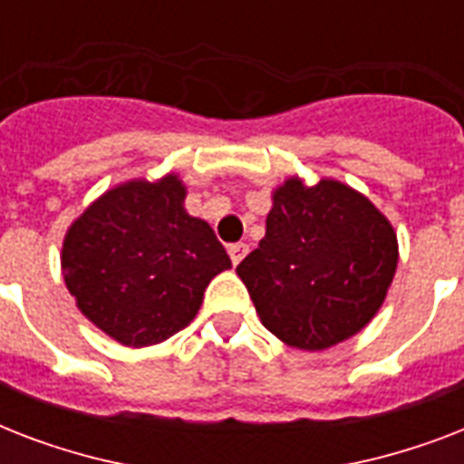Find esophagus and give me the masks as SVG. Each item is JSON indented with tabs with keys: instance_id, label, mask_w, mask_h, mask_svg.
<instances>
[{
	"instance_id": "obj_1",
	"label": "esophagus",
	"mask_w": 464,
	"mask_h": 464,
	"mask_svg": "<svg viewBox=\"0 0 464 464\" xmlns=\"http://www.w3.org/2000/svg\"><path fill=\"white\" fill-rule=\"evenodd\" d=\"M247 250H250V247H247L246 243H233V246H228V255H231L233 265H240V260L246 257Z\"/></svg>"
}]
</instances>
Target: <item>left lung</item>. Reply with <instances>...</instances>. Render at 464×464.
<instances>
[{
	"instance_id": "1",
	"label": "left lung",
	"mask_w": 464,
	"mask_h": 464,
	"mask_svg": "<svg viewBox=\"0 0 464 464\" xmlns=\"http://www.w3.org/2000/svg\"><path fill=\"white\" fill-rule=\"evenodd\" d=\"M395 269L397 236L366 197L337 180L304 188L291 178L236 272L272 334L320 352L371 323Z\"/></svg>"
}]
</instances>
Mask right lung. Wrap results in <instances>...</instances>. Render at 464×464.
<instances>
[{"mask_svg":"<svg viewBox=\"0 0 464 464\" xmlns=\"http://www.w3.org/2000/svg\"><path fill=\"white\" fill-rule=\"evenodd\" d=\"M175 175L105 192L67 231L62 272L91 323L125 346L159 344L188 327L231 257L189 217Z\"/></svg>","mask_w":464,"mask_h":464,"instance_id":"add662e5","label":"right lung"}]
</instances>
